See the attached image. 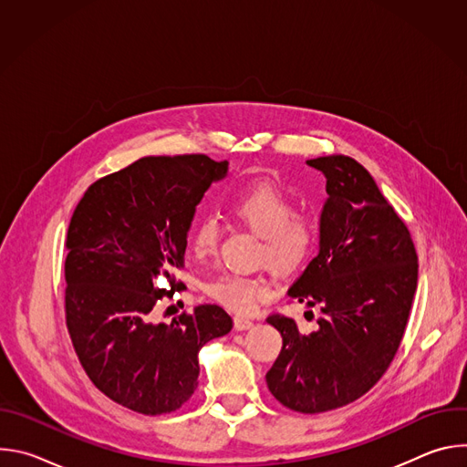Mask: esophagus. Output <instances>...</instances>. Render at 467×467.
<instances>
[{"mask_svg": "<svg viewBox=\"0 0 467 467\" xmlns=\"http://www.w3.org/2000/svg\"><path fill=\"white\" fill-rule=\"evenodd\" d=\"M234 327H236L238 330H245V328L253 327V319H249V317H242V316H236V317H234Z\"/></svg>", "mask_w": 467, "mask_h": 467, "instance_id": "34e87169", "label": "esophagus"}]
</instances>
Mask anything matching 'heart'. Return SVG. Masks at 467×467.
<instances>
[{"label":"heart","instance_id":"b5f03b06","mask_svg":"<svg viewBox=\"0 0 467 467\" xmlns=\"http://www.w3.org/2000/svg\"><path fill=\"white\" fill-rule=\"evenodd\" d=\"M294 199L272 184H256L236 193L229 213L251 233L258 234V260L283 274H292L310 260L319 225L314 214L294 211ZM220 244L216 220L203 218L195 225L192 245L199 256L213 254ZM209 294L236 314H251L274 294V283L264 275H225L209 286Z\"/></svg>","mask_w":467,"mask_h":467}]
</instances>
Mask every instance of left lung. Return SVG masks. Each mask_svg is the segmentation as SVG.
<instances>
[{"label": "left lung", "mask_w": 467, "mask_h": 467, "mask_svg": "<svg viewBox=\"0 0 467 467\" xmlns=\"http://www.w3.org/2000/svg\"><path fill=\"white\" fill-rule=\"evenodd\" d=\"M327 177L319 253L288 290L317 306V328L268 316L283 349L265 373L277 401L301 414L346 407L368 393L401 346L418 288V253L405 222L351 157L306 161ZM314 316L312 312H306Z\"/></svg>", "instance_id": "left-lung-1"}]
</instances>
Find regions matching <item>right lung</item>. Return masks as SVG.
Segmentation results:
<instances>
[{"instance_id":"add662e5","label":"right lung","mask_w":467,"mask_h":467,"mask_svg":"<svg viewBox=\"0 0 467 467\" xmlns=\"http://www.w3.org/2000/svg\"><path fill=\"white\" fill-rule=\"evenodd\" d=\"M227 161L144 157L92 182L66 234L64 312L76 355L94 386L146 416L181 409L197 388V353L225 337L231 316L199 305L171 323L155 310L186 286V234L197 203ZM166 278L170 289L156 281Z\"/></svg>"}]
</instances>
